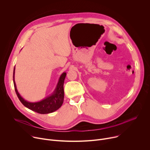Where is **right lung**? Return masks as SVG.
I'll return each mask as SVG.
<instances>
[{"label": "right lung", "instance_id": "add662e5", "mask_svg": "<svg viewBox=\"0 0 150 150\" xmlns=\"http://www.w3.org/2000/svg\"><path fill=\"white\" fill-rule=\"evenodd\" d=\"M15 67L14 68L13 74V81L15 90L20 101L27 108L38 113L48 114L56 111L62 106L64 100L63 83L67 75L66 72H64L61 74L54 90L50 95L39 101L30 102L25 100L18 91L15 81Z\"/></svg>", "mask_w": 150, "mask_h": 150}]
</instances>
